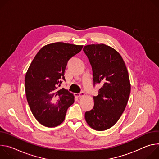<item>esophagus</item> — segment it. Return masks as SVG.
Instances as JSON below:
<instances>
[{"mask_svg": "<svg viewBox=\"0 0 159 159\" xmlns=\"http://www.w3.org/2000/svg\"><path fill=\"white\" fill-rule=\"evenodd\" d=\"M85 95V93L84 92H80V93H76L75 94V96L78 97V98H81Z\"/></svg>", "mask_w": 159, "mask_h": 159, "instance_id": "34e87169", "label": "esophagus"}]
</instances>
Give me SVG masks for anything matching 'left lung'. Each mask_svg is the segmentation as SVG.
Returning a JSON list of instances; mask_svg holds the SVG:
<instances>
[{
  "label": "left lung",
  "mask_w": 159,
  "mask_h": 159,
  "mask_svg": "<svg viewBox=\"0 0 159 159\" xmlns=\"http://www.w3.org/2000/svg\"><path fill=\"white\" fill-rule=\"evenodd\" d=\"M83 51L93 68L94 86L102 85L85 118L93 129L104 131L116 124L126 106L131 89L128 72L119 53L106 44L87 45Z\"/></svg>",
  "instance_id": "1"
}]
</instances>
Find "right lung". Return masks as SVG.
<instances>
[{
    "label": "right lung",
    "mask_w": 159,
    "mask_h": 159,
    "mask_svg": "<svg viewBox=\"0 0 159 159\" xmlns=\"http://www.w3.org/2000/svg\"><path fill=\"white\" fill-rule=\"evenodd\" d=\"M83 46L58 42L43 47L31 62L25 77V92L33 116L47 127H55L65 120L74 102L69 90L58 89L65 79L68 61Z\"/></svg>",
    "instance_id": "1"
}]
</instances>
